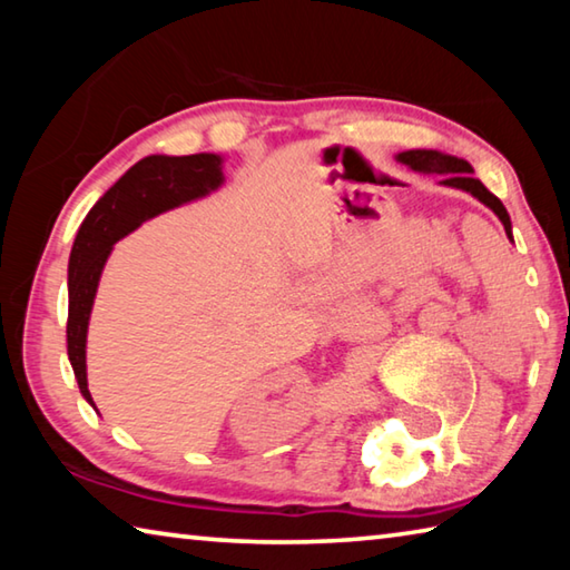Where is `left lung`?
<instances>
[{
  "label": "left lung",
  "mask_w": 570,
  "mask_h": 570,
  "mask_svg": "<svg viewBox=\"0 0 570 570\" xmlns=\"http://www.w3.org/2000/svg\"><path fill=\"white\" fill-rule=\"evenodd\" d=\"M397 160L404 163V166L412 168L414 173H424V176H440V186L448 188H458L470 193L472 198H478L482 206H488L493 214L500 218V224L505 228V236L513 240V224H510V216L505 206L500 204V198L493 196L478 178H472V166L468 160L448 156V153L440 150H404L397 153Z\"/></svg>",
  "instance_id": "left-lung-1"
}]
</instances>
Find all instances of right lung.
Segmentation results:
<instances>
[{"instance_id": "1", "label": "right lung", "mask_w": 570, "mask_h": 570, "mask_svg": "<svg viewBox=\"0 0 570 570\" xmlns=\"http://www.w3.org/2000/svg\"><path fill=\"white\" fill-rule=\"evenodd\" d=\"M224 156L196 153V156H148L135 163L125 176L105 190V196L85 216L67 266V356H70L75 380L82 397L92 407L88 390V326L98 294L105 262L112 246L135 228L178 208L190 200L206 198L224 186Z\"/></svg>"}]
</instances>
